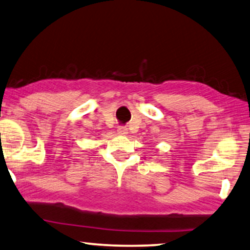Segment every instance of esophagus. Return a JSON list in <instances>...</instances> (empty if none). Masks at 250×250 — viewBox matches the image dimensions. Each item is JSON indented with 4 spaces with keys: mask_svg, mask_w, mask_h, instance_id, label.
Returning <instances> with one entry per match:
<instances>
[{
    "mask_svg": "<svg viewBox=\"0 0 250 250\" xmlns=\"http://www.w3.org/2000/svg\"><path fill=\"white\" fill-rule=\"evenodd\" d=\"M117 132H118V134H120V135H126V134L128 133L127 128H126V127H120L117 129Z\"/></svg>",
    "mask_w": 250,
    "mask_h": 250,
    "instance_id": "esophagus-1",
    "label": "esophagus"
}]
</instances>
